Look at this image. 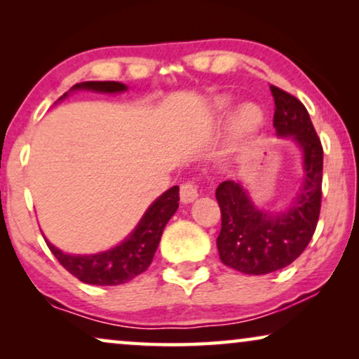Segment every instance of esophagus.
Masks as SVG:
<instances>
[{"instance_id": "34e87169", "label": "esophagus", "mask_w": 359, "mask_h": 359, "mask_svg": "<svg viewBox=\"0 0 359 359\" xmlns=\"http://www.w3.org/2000/svg\"><path fill=\"white\" fill-rule=\"evenodd\" d=\"M180 198H181V203H184V204L193 203V201L198 198V186L193 183H184L183 186H181Z\"/></svg>"}]
</instances>
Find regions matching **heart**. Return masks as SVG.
Here are the masks:
<instances>
[{
    "label": "heart",
    "instance_id": "b5f03b06",
    "mask_svg": "<svg viewBox=\"0 0 359 359\" xmlns=\"http://www.w3.org/2000/svg\"><path fill=\"white\" fill-rule=\"evenodd\" d=\"M230 97L229 96H220L215 100V109L217 111H224L227 109L230 106ZM263 121V112L262 109L257 104H253V102H247V104L240 106L237 114H235V119H233V130L235 134L243 137V135H248L255 132L262 124Z\"/></svg>",
    "mask_w": 359,
    "mask_h": 359
}]
</instances>
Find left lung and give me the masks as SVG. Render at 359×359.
Returning <instances> with one entry per match:
<instances>
[{
  "label": "left lung",
  "instance_id": "1",
  "mask_svg": "<svg viewBox=\"0 0 359 359\" xmlns=\"http://www.w3.org/2000/svg\"><path fill=\"white\" fill-rule=\"evenodd\" d=\"M274 97L273 126L279 139L291 137L302 154L296 194L279 210L253 204L240 181H224L215 189L222 229L217 237L224 264L245 274H268L299 258L316 232L322 203L323 150L311 116L297 97L269 86Z\"/></svg>",
  "mask_w": 359,
  "mask_h": 359
}]
</instances>
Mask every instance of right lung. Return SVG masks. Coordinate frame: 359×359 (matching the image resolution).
Wrapping results in <instances>:
<instances>
[{"label": "right lung", "mask_w": 359, "mask_h": 359, "mask_svg": "<svg viewBox=\"0 0 359 359\" xmlns=\"http://www.w3.org/2000/svg\"><path fill=\"white\" fill-rule=\"evenodd\" d=\"M73 91L117 95V93L127 91V86L119 81H83L72 86V90L68 93ZM68 93H65L58 101L65 100ZM178 186H173V188L165 191L160 198H156L149 205V209L142 215L137 227L121 243L100 253H63L60 248L48 242L46 235H43V238H46V243L50 248V252L55 255L58 263L68 273L80 279L81 283L95 284V286H117V284L132 281L150 266L156 248H158L165 225L168 224V220L173 217L176 209H178Z\"/></svg>", "instance_id": "1"}]
</instances>
